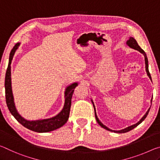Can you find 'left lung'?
I'll list each match as a JSON object with an SVG mask.
<instances>
[{
  "label": "left lung",
  "mask_w": 160,
  "mask_h": 160,
  "mask_svg": "<svg viewBox=\"0 0 160 160\" xmlns=\"http://www.w3.org/2000/svg\"><path fill=\"white\" fill-rule=\"evenodd\" d=\"M126 44H128V46L130 47V48H132V49H136V50L139 51V52H140V53H142V54H143V55H144V57H145V69H146L147 74H148V76L149 77V78H150V79L152 80L151 76H150V72H149V69H148V57H147V54H146V53L145 52V51H144L143 49H142V48H141L139 45H138V42H137V41H136V40H135V38H131V37H130L129 40H128L127 41ZM152 99H151V103H152ZM91 102H92V103H93V108H94V111H95V116H96V121H97L99 125H100L102 128H104V129H106V130H108V131L114 132H116V133H124V132H128V131H130V130H132L133 128H135V127H137L138 125L140 124L141 122H142L143 121V120L146 118V117H147V116H148V112H149V111H150V108L148 109V111L146 112V113H145V115H144V116L142 118H141V119L140 120V121H138V122H137V123H135V124H134V125H131V126H129V127H128V128H125V129H122V130H111V129H110V128H107V127L106 126V125H103V123H102V122L100 121V120H99V119L98 118V117H97V115H96L95 106H94L93 102V101H92V100H91ZM150 107H151V106H150Z\"/></svg>",
  "instance_id": "obj_1"
}]
</instances>
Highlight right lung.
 Returning <instances> with one entry per match:
<instances>
[{
  "label": "right lung",
  "instance_id": "1",
  "mask_svg": "<svg viewBox=\"0 0 160 160\" xmlns=\"http://www.w3.org/2000/svg\"><path fill=\"white\" fill-rule=\"evenodd\" d=\"M20 45V43H17L10 52L9 57V62L5 78V88H6V99L7 106L9 111L14 118L20 123L28 129L37 132H48L52 131L63 126L69 119L71 105H72V97L74 93V88L78 86V83L75 82L68 86L64 92V105L61 112L57 116L48 119H42L37 120H28L22 118L18 113L15 108L13 95H12L11 86V64L12 58L15 52Z\"/></svg>",
  "mask_w": 160,
  "mask_h": 160
}]
</instances>
